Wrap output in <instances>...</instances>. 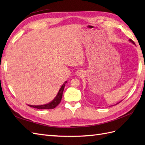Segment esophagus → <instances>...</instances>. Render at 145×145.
<instances>
[{
  "label": "esophagus",
  "mask_w": 145,
  "mask_h": 145,
  "mask_svg": "<svg viewBox=\"0 0 145 145\" xmlns=\"http://www.w3.org/2000/svg\"><path fill=\"white\" fill-rule=\"evenodd\" d=\"M76 75L78 76H82L83 75V74H84V72L82 69H78L76 71Z\"/></svg>",
  "instance_id": "esophagus-1"
}]
</instances>
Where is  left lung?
<instances>
[{"instance_id":"1","label":"left lung","mask_w":145,"mask_h":145,"mask_svg":"<svg viewBox=\"0 0 145 145\" xmlns=\"http://www.w3.org/2000/svg\"><path fill=\"white\" fill-rule=\"evenodd\" d=\"M129 41H130L131 42H132V43H133V44H134V45H135V43H134V42H133V40H131V39H129ZM120 102H118V103H119ZM118 103H117V104H118ZM117 104H116V105H117Z\"/></svg>"}]
</instances>
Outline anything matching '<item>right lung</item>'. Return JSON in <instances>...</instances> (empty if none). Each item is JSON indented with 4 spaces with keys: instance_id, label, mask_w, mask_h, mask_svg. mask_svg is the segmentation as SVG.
<instances>
[{
    "instance_id": "right-lung-1",
    "label": "right lung",
    "mask_w": 145,
    "mask_h": 145,
    "mask_svg": "<svg viewBox=\"0 0 145 145\" xmlns=\"http://www.w3.org/2000/svg\"><path fill=\"white\" fill-rule=\"evenodd\" d=\"M67 81L65 82V83L62 85V86H61L60 89L58 92V94L56 95V97L53 100L51 101V102H50L49 103L43 105H28L30 107L37 108V109H54V108H56L57 106L61 102V100H62V98L64 88L65 86V83H67Z\"/></svg>"
}]
</instances>
